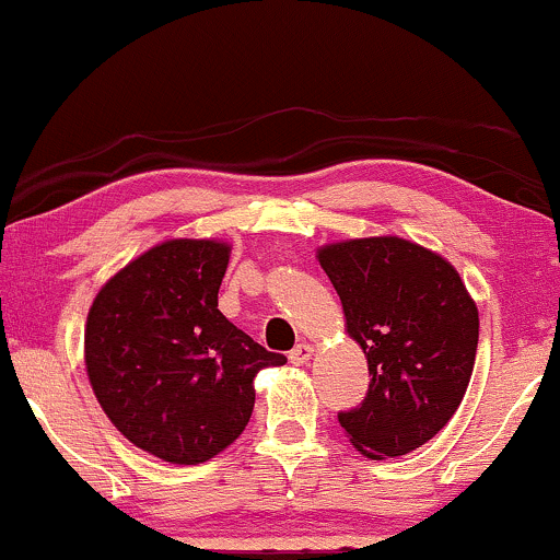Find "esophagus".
I'll list each match as a JSON object with an SVG mask.
<instances>
[{
  "mask_svg": "<svg viewBox=\"0 0 560 560\" xmlns=\"http://www.w3.org/2000/svg\"><path fill=\"white\" fill-rule=\"evenodd\" d=\"M310 357H313V345L302 341V345H298L289 352V362H292V365H305Z\"/></svg>",
  "mask_w": 560,
  "mask_h": 560,
  "instance_id": "34e87169",
  "label": "esophagus"
}]
</instances>
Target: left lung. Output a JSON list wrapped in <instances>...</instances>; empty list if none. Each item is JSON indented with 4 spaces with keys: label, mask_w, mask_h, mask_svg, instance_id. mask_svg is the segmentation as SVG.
Here are the masks:
<instances>
[{
    "label": "left lung",
    "mask_w": 560,
    "mask_h": 560,
    "mask_svg": "<svg viewBox=\"0 0 560 560\" xmlns=\"http://www.w3.org/2000/svg\"><path fill=\"white\" fill-rule=\"evenodd\" d=\"M318 260L373 375L339 425L370 459L420 448L446 428L472 375L480 318L467 287L441 255L399 237L339 242Z\"/></svg>",
    "instance_id": "left-lung-1"
}]
</instances>
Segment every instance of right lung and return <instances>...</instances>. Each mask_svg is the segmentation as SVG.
Wrapping results in <instances>:
<instances>
[{
	"mask_svg": "<svg viewBox=\"0 0 560 560\" xmlns=\"http://www.w3.org/2000/svg\"><path fill=\"white\" fill-rule=\"evenodd\" d=\"M229 247L170 240L125 266L93 300L85 368L114 428L172 464L213 459L255 407L253 381L284 365L219 310Z\"/></svg>",
	"mask_w": 560,
	"mask_h": 560,
	"instance_id": "obj_1",
	"label": "right lung"
}]
</instances>
